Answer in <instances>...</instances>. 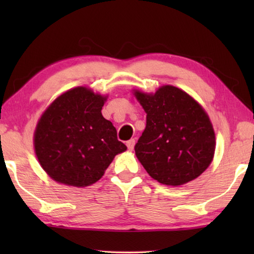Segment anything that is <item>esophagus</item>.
Listing matches in <instances>:
<instances>
[{"label":"esophagus","mask_w":254,"mask_h":254,"mask_svg":"<svg viewBox=\"0 0 254 254\" xmlns=\"http://www.w3.org/2000/svg\"><path fill=\"white\" fill-rule=\"evenodd\" d=\"M134 143H135V140L134 139H131L127 141V147L128 150H133V148H134Z\"/></svg>","instance_id":"1"}]
</instances>
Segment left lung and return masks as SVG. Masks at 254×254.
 <instances>
[{"instance_id": "8db88e82", "label": "left lung", "mask_w": 254, "mask_h": 254, "mask_svg": "<svg viewBox=\"0 0 254 254\" xmlns=\"http://www.w3.org/2000/svg\"><path fill=\"white\" fill-rule=\"evenodd\" d=\"M134 95L147 113V126L134 147L147 173L167 186L203 174L215 151L214 130L203 107L170 85L153 95L137 91Z\"/></svg>"}]
</instances>
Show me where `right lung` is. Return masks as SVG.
<instances>
[{"instance_id":"obj_1","label":"right lung","mask_w":254,"mask_h":254,"mask_svg":"<svg viewBox=\"0 0 254 254\" xmlns=\"http://www.w3.org/2000/svg\"><path fill=\"white\" fill-rule=\"evenodd\" d=\"M106 97L86 87L64 93L42 114L34 132V150L56 182L85 187L102 178L114 157L127 150L117 128L103 118Z\"/></svg>"}]
</instances>
